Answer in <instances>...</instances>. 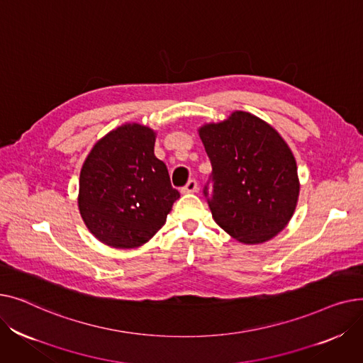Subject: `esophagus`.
I'll return each instance as SVG.
<instances>
[{"mask_svg":"<svg viewBox=\"0 0 363 363\" xmlns=\"http://www.w3.org/2000/svg\"><path fill=\"white\" fill-rule=\"evenodd\" d=\"M197 191V181L196 179H189L186 182V185L182 188L184 194H189V193H196Z\"/></svg>","mask_w":363,"mask_h":363,"instance_id":"obj_1","label":"esophagus"}]
</instances>
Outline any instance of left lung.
Wrapping results in <instances>:
<instances>
[{"label": "left lung", "instance_id": "obj_1", "mask_svg": "<svg viewBox=\"0 0 363 363\" xmlns=\"http://www.w3.org/2000/svg\"><path fill=\"white\" fill-rule=\"evenodd\" d=\"M199 135L212 163L208 207L215 222L242 244L272 240L298 201L297 163L289 144L272 125L242 110L201 125Z\"/></svg>", "mask_w": 363, "mask_h": 363}]
</instances>
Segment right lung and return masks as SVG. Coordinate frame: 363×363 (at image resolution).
Wrapping results in <instances>:
<instances>
[{
	"label": "right lung",
	"mask_w": 363,
	"mask_h": 363,
	"mask_svg": "<svg viewBox=\"0 0 363 363\" xmlns=\"http://www.w3.org/2000/svg\"><path fill=\"white\" fill-rule=\"evenodd\" d=\"M156 130L125 123L91 148L79 177L78 207L89 233L113 249H137L164 225L179 193L155 156Z\"/></svg>",
	"instance_id": "add662e5"
}]
</instances>
